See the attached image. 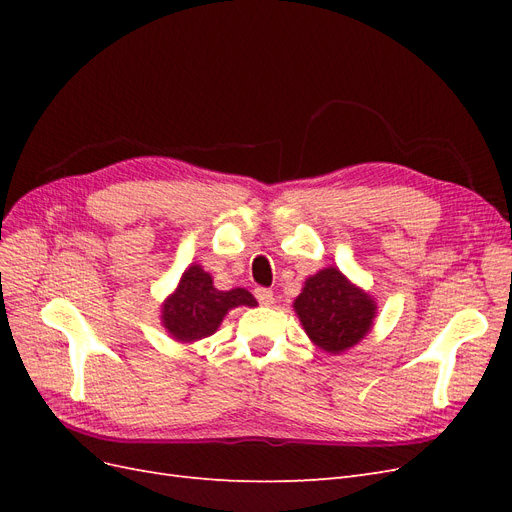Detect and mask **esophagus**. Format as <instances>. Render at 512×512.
Returning a JSON list of instances; mask_svg holds the SVG:
<instances>
[{
    "label": "esophagus",
    "mask_w": 512,
    "mask_h": 512,
    "mask_svg": "<svg viewBox=\"0 0 512 512\" xmlns=\"http://www.w3.org/2000/svg\"><path fill=\"white\" fill-rule=\"evenodd\" d=\"M254 294H256V299H258L260 305H271L273 303V292L269 288H256Z\"/></svg>",
    "instance_id": "1"
}]
</instances>
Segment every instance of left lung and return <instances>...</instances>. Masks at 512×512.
Here are the masks:
<instances>
[{
	"mask_svg": "<svg viewBox=\"0 0 512 512\" xmlns=\"http://www.w3.org/2000/svg\"><path fill=\"white\" fill-rule=\"evenodd\" d=\"M292 307L307 337L331 354L359 344L376 318V301L335 267L305 280Z\"/></svg>",
	"mask_w": 512,
	"mask_h": 512,
	"instance_id": "1",
	"label": "left lung"
}]
</instances>
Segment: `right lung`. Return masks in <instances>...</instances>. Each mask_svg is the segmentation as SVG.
I'll return each mask as SVG.
<instances>
[{
    "mask_svg": "<svg viewBox=\"0 0 512 512\" xmlns=\"http://www.w3.org/2000/svg\"><path fill=\"white\" fill-rule=\"evenodd\" d=\"M258 305L252 292L245 288L218 290L213 277L192 265L181 275L177 290L162 305V324L177 342H196L220 329L224 316L232 307Z\"/></svg>",
    "mask_w": 512,
    "mask_h": 512,
    "instance_id": "add662e5",
    "label": "right lung"
}]
</instances>
